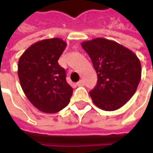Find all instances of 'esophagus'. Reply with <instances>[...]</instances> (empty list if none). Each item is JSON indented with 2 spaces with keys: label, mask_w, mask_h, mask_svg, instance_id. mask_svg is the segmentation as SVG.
Wrapping results in <instances>:
<instances>
[{
  "label": "esophagus",
  "mask_w": 153,
  "mask_h": 153,
  "mask_svg": "<svg viewBox=\"0 0 153 153\" xmlns=\"http://www.w3.org/2000/svg\"><path fill=\"white\" fill-rule=\"evenodd\" d=\"M83 85H84V80H82V79H80L77 82V86H79V87L83 86Z\"/></svg>",
  "instance_id": "esophagus-1"
}]
</instances>
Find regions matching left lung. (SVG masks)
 <instances>
[{"mask_svg": "<svg viewBox=\"0 0 153 153\" xmlns=\"http://www.w3.org/2000/svg\"><path fill=\"white\" fill-rule=\"evenodd\" d=\"M97 74L89 92L93 103L105 111L123 106L135 94L141 79V63L137 55L122 45L104 38L83 42Z\"/></svg>", "mask_w": 153, "mask_h": 153, "instance_id": "obj_1", "label": "left lung"}]
</instances>
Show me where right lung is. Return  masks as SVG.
I'll list each match as a JSON object with an SVG mask.
<instances>
[{"label":"right lung","instance_id":"1","mask_svg":"<svg viewBox=\"0 0 153 153\" xmlns=\"http://www.w3.org/2000/svg\"><path fill=\"white\" fill-rule=\"evenodd\" d=\"M65 47L66 42L59 38L42 40L29 47L19 58L17 74L22 89L41 111L55 113L70 102L73 88L57 62Z\"/></svg>","mask_w":153,"mask_h":153}]
</instances>
